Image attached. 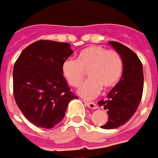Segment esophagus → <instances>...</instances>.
Instances as JSON below:
<instances>
[{
  "label": "esophagus",
  "mask_w": 158,
  "mask_h": 158,
  "mask_svg": "<svg viewBox=\"0 0 158 158\" xmlns=\"http://www.w3.org/2000/svg\"><path fill=\"white\" fill-rule=\"evenodd\" d=\"M84 103H85V105L88 108H89L90 109H96V108H98L97 105L95 103H93V102H86V101H84Z\"/></svg>",
  "instance_id": "1"
}]
</instances>
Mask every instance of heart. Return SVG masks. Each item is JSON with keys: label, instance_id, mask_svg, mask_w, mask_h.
Returning <instances> with one entry per match:
<instances>
[{"label": "heart", "instance_id": "obj_1", "mask_svg": "<svg viewBox=\"0 0 158 158\" xmlns=\"http://www.w3.org/2000/svg\"><path fill=\"white\" fill-rule=\"evenodd\" d=\"M61 70L72 87L79 86L87 71L89 79L80 84L77 92L86 99H91L100 93L102 88L109 89L117 85L123 73V60L116 50L90 46L81 50L76 60H65Z\"/></svg>", "mask_w": 158, "mask_h": 158}]
</instances>
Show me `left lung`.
Here are the masks:
<instances>
[{
    "mask_svg": "<svg viewBox=\"0 0 158 158\" xmlns=\"http://www.w3.org/2000/svg\"><path fill=\"white\" fill-rule=\"evenodd\" d=\"M108 44L123 60V73L119 81L109 91L106 99L98 102L108 115V122L101 128L113 129L127 123L136 111L143 94L144 73L142 63L134 51L119 42L109 41Z\"/></svg>",
    "mask_w": 158,
    "mask_h": 158,
    "instance_id": "obj_1",
    "label": "left lung"
}]
</instances>
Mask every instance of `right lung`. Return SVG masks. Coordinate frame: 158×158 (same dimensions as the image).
<instances>
[{
	"instance_id": "1",
	"label": "right lung",
	"mask_w": 158,
	"mask_h": 158,
	"mask_svg": "<svg viewBox=\"0 0 158 158\" xmlns=\"http://www.w3.org/2000/svg\"><path fill=\"white\" fill-rule=\"evenodd\" d=\"M73 53L66 42L38 40L22 50L13 68V95L24 117L39 127L52 128L63 119L69 91L62 64Z\"/></svg>"
}]
</instances>
